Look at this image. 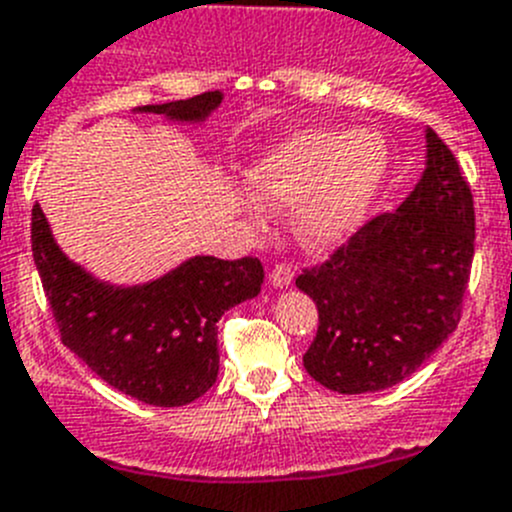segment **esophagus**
<instances>
[{
    "mask_svg": "<svg viewBox=\"0 0 512 512\" xmlns=\"http://www.w3.org/2000/svg\"><path fill=\"white\" fill-rule=\"evenodd\" d=\"M292 279H294V271H292V266H289V264H276L274 269H271V274H269V281L274 284L276 289L289 287V284H292Z\"/></svg>",
    "mask_w": 512,
    "mask_h": 512,
    "instance_id": "obj_1",
    "label": "esophagus"
}]
</instances>
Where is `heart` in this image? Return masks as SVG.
Returning a JSON list of instances; mask_svg holds the SVG:
<instances>
[{"mask_svg":"<svg viewBox=\"0 0 512 512\" xmlns=\"http://www.w3.org/2000/svg\"><path fill=\"white\" fill-rule=\"evenodd\" d=\"M388 175V147L373 131L302 129L253 159L243 187L264 208L297 205L309 248H332L363 223Z\"/></svg>","mask_w":512,"mask_h":512,"instance_id":"1","label":"heart"}]
</instances>
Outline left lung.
I'll return each instance as SVG.
<instances>
[{
	"label": "left lung",
	"mask_w": 512,
	"mask_h": 512,
	"mask_svg": "<svg viewBox=\"0 0 512 512\" xmlns=\"http://www.w3.org/2000/svg\"><path fill=\"white\" fill-rule=\"evenodd\" d=\"M472 256L470 185L452 149L426 129V170L409 198L297 276L320 312L307 373L348 396L409 378L457 330Z\"/></svg>",
	"instance_id": "obj_1"
}]
</instances>
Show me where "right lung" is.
I'll list each match as a JSON object with an SVG mask.
<instances>
[{"instance_id":"obj_1","label":"right lung","mask_w":512,"mask_h":512,"mask_svg":"<svg viewBox=\"0 0 512 512\" xmlns=\"http://www.w3.org/2000/svg\"><path fill=\"white\" fill-rule=\"evenodd\" d=\"M220 101L223 93L208 91L137 111L198 124ZM32 259L65 348L109 386L164 409L192 403L213 386L220 363L218 320L225 309L256 297L264 284V266L253 256H192L147 284L114 287L60 251L37 203Z\"/></svg>"}]
</instances>
